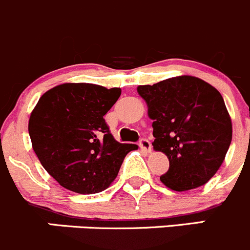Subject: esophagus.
I'll use <instances>...</instances> for the list:
<instances>
[{
    "label": "esophagus",
    "instance_id": "obj_1",
    "mask_svg": "<svg viewBox=\"0 0 250 250\" xmlns=\"http://www.w3.org/2000/svg\"><path fill=\"white\" fill-rule=\"evenodd\" d=\"M140 147L141 149H143L147 153H149L150 150H152V145H150V142L147 140V138H142V140L140 141Z\"/></svg>",
    "mask_w": 250,
    "mask_h": 250
}]
</instances>
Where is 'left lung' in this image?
Instances as JSON below:
<instances>
[{"mask_svg": "<svg viewBox=\"0 0 250 250\" xmlns=\"http://www.w3.org/2000/svg\"><path fill=\"white\" fill-rule=\"evenodd\" d=\"M153 120L154 150L169 159L160 181L174 191L197 188L216 174L232 140V123L219 91L196 76L141 85Z\"/></svg>", "mask_w": 250, "mask_h": 250, "instance_id": "left-lung-1", "label": "left lung"}]
</instances>
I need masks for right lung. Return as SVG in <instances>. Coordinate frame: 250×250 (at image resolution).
<instances>
[{
	"label": "right lung",
	"mask_w": 250,
	"mask_h": 250,
	"mask_svg": "<svg viewBox=\"0 0 250 250\" xmlns=\"http://www.w3.org/2000/svg\"><path fill=\"white\" fill-rule=\"evenodd\" d=\"M122 95L119 87L62 83L44 92L31 112L29 135L47 172L69 191H104L125 155L137 146L119 143L103 119Z\"/></svg>",
	"instance_id": "obj_1"
}]
</instances>
